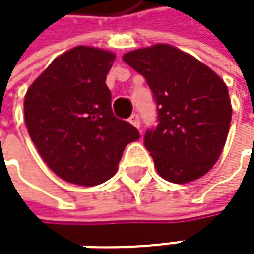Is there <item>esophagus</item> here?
<instances>
[{
	"label": "esophagus",
	"mask_w": 254,
	"mask_h": 254,
	"mask_svg": "<svg viewBox=\"0 0 254 254\" xmlns=\"http://www.w3.org/2000/svg\"><path fill=\"white\" fill-rule=\"evenodd\" d=\"M129 122H130L135 127H139V124H141V122H139V116H138L136 113H132V116L129 118Z\"/></svg>",
	"instance_id": "1"
}]
</instances>
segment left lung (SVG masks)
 Here are the masks:
<instances>
[{
    "mask_svg": "<svg viewBox=\"0 0 254 254\" xmlns=\"http://www.w3.org/2000/svg\"><path fill=\"white\" fill-rule=\"evenodd\" d=\"M124 62L145 77L157 106V125L145 130L144 145L159 175L187 184L207 174L228 136L232 109L225 82L168 44L130 51Z\"/></svg>",
    "mask_w": 254,
    "mask_h": 254,
    "instance_id": "8db88e82",
    "label": "left lung"
}]
</instances>
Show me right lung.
<instances>
[{
	"label": "right lung",
	"instance_id": "obj_1",
	"mask_svg": "<svg viewBox=\"0 0 254 254\" xmlns=\"http://www.w3.org/2000/svg\"><path fill=\"white\" fill-rule=\"evenodd\" d=\"M110 51L75 47L59 56L25 97L30 139L62 179L92 187L115 175L122 153L139 132L112 110L106 77Z\"/></svg>",
	"mask_w": 254,
	"mask_h": 254
}]
</instances>
